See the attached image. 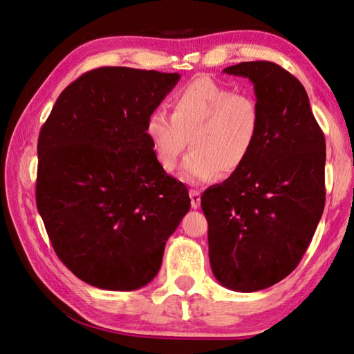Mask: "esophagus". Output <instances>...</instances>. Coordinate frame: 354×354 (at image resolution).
I'll return each mask as SVG.
<instances>
[{
    "instance_id": "34e87169",
    "label": "esophagus",
    "mask_w": 354,
    "mask_h": 354,
    "mask_svg": "<svg viewBox=\"0 0 354 354\" xmlns=\"http://www.w3.org/2000/svg\"><path fill=\"white\" fill-rule=\"evenodd\" d=\"M190 199H192L193 208L201 207V192L199 190H190Z\"/></svg>"
}]
</instances>
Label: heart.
Segmentation results:
<instances>
[{"label": "heart", "instance_id": "heart-1", "mask_svg": "<svg viewBox=\"0 0 354 354\" xmlns=\"http://www.w3.org/2000/svg\"><path fill=\"white\" fill-rule=\"evenodd\" d=\"M171 117L155 109L146 120V135L156 161L176 167L190 141L181 176L190 184L213 181L242 167L260 132V108L254 97L232 93L209 77H198L170 97Z\"/></svg>", "mask_w": 354, "mask_h": 354}]
</instances>
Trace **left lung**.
Listing matches in <instances>:
<instances>
[{"mask_svg":"<svg viewBox=\"0 0 354 354\" xmlns=\"http://www.w3.org/2000/svg\"><path fill=\"white\" fill-rule=\"evenodd\" d=\"M254 85L260 132L242 167L201 198L209 265L223 288L257 292L298 266L324 212L326 140L297 77L266 61L223 70Z\"/></svg>","mask_w":354,"mask_h":354,"instance_id":"obj_1","label":"left lung"}]
</instances>
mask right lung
<instances>
[{
  "instance_id": "1",
  "label": "right lung",
  "mask_w": 354,
  "mask_h": 354,
  "mask_svg": "<svg viewBox=\"0 0 354 354\" xmlns=\"http://www.w3.org/2000/svg\"><path fill=\"white\" fill-rule=\"evenodd\" d=\"M181 79L103 66L66 86L37 140L36 205L57 257L82 281L135 290L153 280L190 209L165 173L146 120Z\"/></svg>"
}]
</instances>
